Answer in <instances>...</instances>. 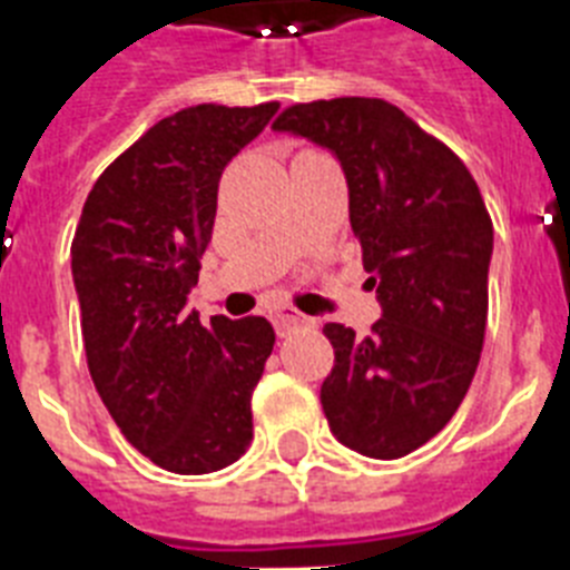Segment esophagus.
Masks as SVG:
<instances>
[{
    "label": "esophagus",
    "mask_w": 570,
    "mask_h": 570,
    "mask_svg": "<svg viewBox=\"0 0 570 570\" xmlns=\"http://www.w3.org/2000/svg\"><path fill=\"white\" fill-rule=\"evenodd\" d=\"M272 322H275V331L284 336V333L295 331V327H304L309 322L304 313H298L295 307H275V313H272Z\"/></svg>",
    "instance_id": "obj_1"
}]
</instances>
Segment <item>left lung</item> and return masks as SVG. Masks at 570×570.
<instances>
[{"label": "left lung", "mask_w": 570, "mask_h": 570, "mask_svg": "<svg viewBox=\"0 0 570 570\" xmlns=\"http://www.w3.org/2000/svg\"><path fill=\"white\" fill-rule=\"evenodd\" d=\"M272 128L342 166L381 304L363 340L325 325L336 360L318 397L331 433L363 456H406L453 419L478 372L494 248L483 196L445 142L383 99L295 105Z\"/></svg>", "instance_id": "obj_1"}]
</instances>
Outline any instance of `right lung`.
Wrapping results in <instances>:
<instances>
[{"label":"right lung","instance_id":"obj_1","mask_svg":"<svg viewBox=\"0 0 570 570\" xmlns=\"http://www.w3.org/2000/svg\"><path fill=\"white\" fill-rule=\"evenodd\" d=\"M196 105L160 119L92 184L72 239L87 365L122 436L155 465L207 474L252 445V395L275 345L263 316L187 309L222 169L272 122Z\"/></svg>","mask_w":570,"mask_h":570}]
</instances>
